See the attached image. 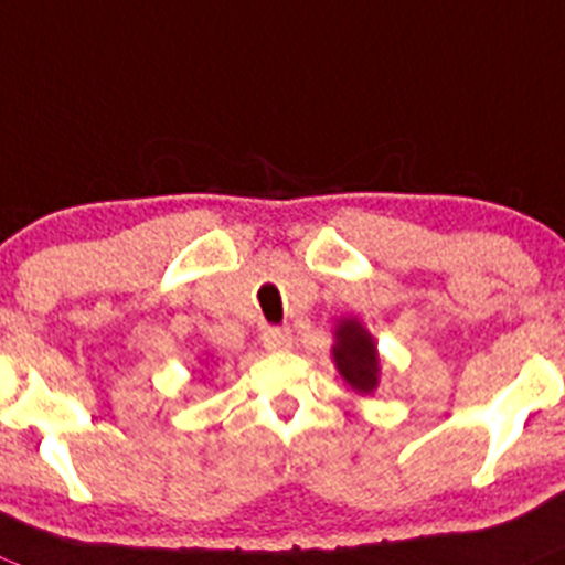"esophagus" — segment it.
<instances>
[{
	"mask_svg": "<svg viewBox=\"0 0 565 565\" xmlns=\"http://www.w3.org/2000/svg\"><path fill=\"white\" fill-rule=\"evenodd\" d=\"M260 341H263V347L268 349V352H282V349L291 347L294 338H291V332H288V330H274V327H271V330L263 332Z\"/></svg>",
	"mask_w": 565,
	"mask_h": 565,
	"instance_id": "34e87169",
	"label": "esophagus"
}]
</instances>
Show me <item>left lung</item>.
Instances as JSON below:
<instances>
[{"label": "left lung", "instance_id": "obj_1", "mask_svg": "<svg viewBox=\"0 0 565 565\" xmlns=\"http://www.w3.org/2000/svg\"><path fill=\"white\" fill-rule=\"evenodd\" d=\"M332 363L343 383L360 396H372L380 388V374H383V360H380L377 341L369 332V327L354 316H341L332 330Z\"/></svg>", "mask_w": 565, "mask_h": 565}]
</instances>
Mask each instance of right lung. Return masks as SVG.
I'll use <instances>...</instances> for the list:
<instances>
[{
	"instance_id": "1",
	"label": "right lung",
	"mask_w": 565,
	"mask_h": 565,
	"mask_svg": "<svg viewBox=\"0 0 565 565\" xmlns=\"http://www.w3.org/2000/svg\"><path fill=\"white\" fill-rule=\"evenodd\" d=\"M199 363H202V366H207V360H199Z\"/></svg>"
}]
</instances>
